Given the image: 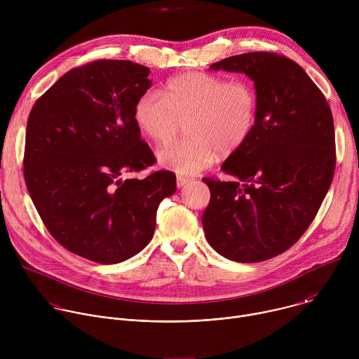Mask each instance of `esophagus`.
Returning a JSON list of instances; mask_svg holds the SVG:
<instances>
[{
    "instance_id": "34e87169",
    "label": "esophagus",
    "mask_w": 359,
    "mask_h": 359,
    "mask_svg": "<svg viewBox=\"0 0 359 359\" xmlns=\"http://www.w3.org/2000/svg\"><path fill=\"white\" fill-rule=\"evenodd\" d=\"M189 177H183V176H177V179H176V184H177V187H183L184 184H187L189 183Z\"/></svg>"
}]
</instances>
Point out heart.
<instances>
[{"mask_svg": "<svg viewBox=\"0 0 359 359\" xmlns=\"http://www.w3.org/2000/svg\"><path fill=\"white\" fill-rule=\"evenodd\" d=\"M259 114L255 88L244 79L229 81L206 72L172 79L165 93L149 89L135 104L133 118L142 133L155 142L172 139L186 123L189 137L156 151L162 166L179 175H196L222 155L237 151L254 130Z\"/></svg>", "mask_w": 359, "mask_h": 359, "instance_id": "obj_1", "label": "heart"}]
</instances>
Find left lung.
<instances>
[{
	"instance_id": "obj_1",
	"label": "left lung",
	"mask_w": 359,
	"mask_h": 359,
	"mask_svg": "<svg viewBox=\"0 0 359 359\" xmlns=\"http://www.w3.org/2000/svg\"><path fill=\"white\" fill-rule=\"evenodd\" d=\"M210 69L254 81L259 114L248 140L222 165L236 179H203L210 189L204 234L223 257L260 263L297 243L320 210L335 170L332 114L318 86L287 57L248 53Z\"/></svg>"
}]
</instances>
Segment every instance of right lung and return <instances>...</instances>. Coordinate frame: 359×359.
I'll list each match as a JSON object with an SVG mask.
<instances>
[{"mask_svg": "<svg viewBox=\"0 0 359 359\" xmlns=\"http://www.w3.org/2000/svg\"><path fill=\"white\" fill-rule=\"evenodd\" d=\"M149 74L132 61H93L62 75L28 116L24 177L35 209L62 247L99 264L142 251L176 191L169 170L122 179L155 163L133 118Z\"/></svg>", "mask_w": 359, "mask_h": 359, "instance_id": "obj_1", "label": "right lung"}]
</instances>
